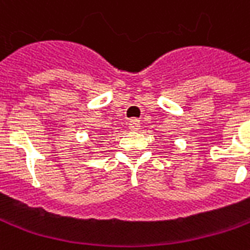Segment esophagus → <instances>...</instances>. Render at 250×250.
I'll list each match as a JSON object with an SVG mask.
<instances>
[{"mask_svg":"<svg viewBox=\"0 0 250 250\" xmlns=\"http://www.w3.org/2000/svg\"><path fill=\"white\" fill-rule=\"evenodd\" d=\"M139 127H141V120L138 119H131L128 122V128L132 131H138L139 130Z\"/></svg>","mask_w":250,"mask_h":250,"instance_id":"1","label":"esophagus"}]
</instances>
